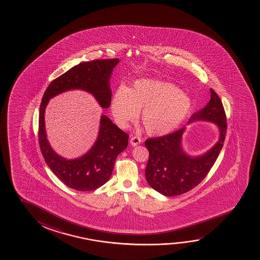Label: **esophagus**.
<instances>
[{
	"label": "esophagus",
	"instance_id": "1",
	"mask_svg": "<svg viewBox=\"0 0 260 260\" xmlns=\"http://www.w3.org/2000/svg\"><path fill=\"white\" fill-rule=\"evenodd\" d=\"M129 142H131V144H132L133 146H138V145H139V144L141 143V139L139 138V137H132Z\"/></svg>",
	"mask_w": 260,
	"mask_h": 260
}]
</instances>
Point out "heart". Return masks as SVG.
Returning <instances> with one entry per match:
<instances>
[{
  "label": "heart",
  "mask_w": 260,
  "mask_h": 260,
  "mask_svg": "<svg viewBox=\"0 0 260 260\" xmlns=\"http://www.w3.org/2000/svg\"><path fill=\"white\" fill-rule=\"evenodd\" d=\"M111 112L121 128H127L139 111L146 132L164 136L179 127L192 110L191 98L171 82L141 79L131 88L121 85L114 90Z\"/></svg>",
  "instance_id": "heart-1"
}]
</instances>
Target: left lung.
<instances>
[{
  "mask_svg": "<svg viewBox=\"0 0 260 260\" xmlns=\"http://www.w3.org/2000/svg\"><path fill=\"white\" fill-rule=\"evenodd\" d=\"M206 107L192 114V121H210L219 131L217 142L206 153L191 156L182 146L185 127L169 135L146 139L145 146L149 151L146 165V181L152 188L165 196H178L199 185L217 160L224 145L226 117L223 104L213 89Z\"/></svg>",
  "mask_w": 260,
  "mask_h": 260,
  "instance_id": "1",
  "label": "left lung"
}]
</instances>
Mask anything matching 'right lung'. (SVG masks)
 <instances>
[{"label":"right lung","mask_w":260,"mask_h":260,"mask_svg":"<svg viewBox=\"0 0 260 260\" xmlns=\"http://www.w3.org/2000/svg\"><path fill=\"white\" fill-rule=\"evenodd\" d=\"M120 60L98 59L82 62L48 86L42 100L39 114V144L43 158L54 174L64 185L77 191H92L110 178L114 161L128 146V135L114 124L107 115L100 118V131L91 148L82 156L68 160L58 155L47 139L44 114L50 99L58 94L82 89L90 93L102 108L110 107L111 75Z\"/></svg>","instance_id":"right-lung-1"}]
</instances>
